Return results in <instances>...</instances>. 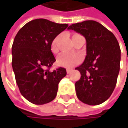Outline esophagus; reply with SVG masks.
<instances>
[{"instance_id":"1","label":"esophagus","mask_w":128,"mask_h":128,"mask_svg":"<svg viewBox=\"0 0 128 128\" xmlns=\"http://www.w3.org/2000/svg\"><path fill=\"white\" fill-rule=\"evenodd\" d=\"M66 72L69 74V73H70L71 72V70L70 69H66Z\"/></svg>"}]
</instances>
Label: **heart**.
<instances>
[{"instance_id":"obj_1","label":"heart","mask_w":128,"mask_h":128,"mask_svg":"<svg viewBox=\"0 0 128 128\" xmlns=\"http://www.w3.org/2000/svg\"><path fill=\"white\" fill-rule=\"evenodd\" d=\"M57 40H58V38H55L52 40V44H51V50L53 53H56L58 52ZM81 61H82V58L81 56L78 55L63 53L61 56H59L58 58H57V64L59 66H62L64 67L71 68L79 64Z\"/></svg>"}]
</instances>
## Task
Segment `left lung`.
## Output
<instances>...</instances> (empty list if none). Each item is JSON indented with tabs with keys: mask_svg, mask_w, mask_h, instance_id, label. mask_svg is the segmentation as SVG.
Segmentation results:
<instances>
[{
	"mask_svg": "<svg viewBox=\"0 0 128 128\" xmlns=\"http://www.w3.org/2000/svg\"><path fill=\"white\" fill-rule=\"evenodd\" d=\"M87 41L84 62L76 67L81 73L75 87L78 98L84 104L98 105L114 92L120 69L121 50L115 36L95 20L70 25Z\"/></svg>",
	"mask_w": 128,
	"mask_h": 128,
	"instance_id": "left-lung-1",
	"label": "left lung"
}]
</instances>
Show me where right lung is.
Returning <instances> with one entry per match:
<instances>
[{"label": "right lung", "mask_w": 128, "mask_h": 128, "mask_svg": "<svg viewBox=\"0 0 128 128\" xmlns=\"http://www.w3.org/2000/svg\"><path fill=\"white\" fill-rule=\"evenodd\" d=\"M68 24H56L44 18L26 24L17 33L12 46L13 71L21 95L35 104L52 102L58 84L66 76L63 67L50 71L56 62L51 44Z\"/></svg>", "instance_id": "right-lung-1"}]
</instances>
